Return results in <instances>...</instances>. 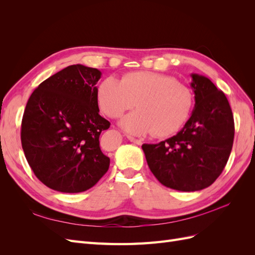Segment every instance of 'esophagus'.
Returning a JSON list of instances; mask_svg holds the SVG:
<instances>
[{"label": "esophagus", "mask_w": 255, "mask_h": 255, "mask_svg": "<svg viewBox=\"0 0 255 255\" xmlns=\"http://www.w3.org/2000/svg\"><path fill=\"white\" fill-rule=\"evenodd\" d=\"M128 138L129 141H132V142H134V143H136V144H141V143H142V141H141L140 139H137V138H134V137H132V136H128Z\"/></svg>", "instance_id": "1"}]
</instances>
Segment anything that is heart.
Segmentation results:
<instances>
[{"mask_svg":"<svg viewBox=\"0 0 255 255\" xmlns=\"http://www.w3.org/2000/svg\"><path fill=\"white\" fill-rule=\"evenodd\" d=\"M98 105L107 117L118 118L136 105L138 111L120 120V127L135 136L152 133L167 137L176 133L194 106L191 89L170 75L150 71L130 72L120 82L107 78L97 92Z\"/></svg>","mask_w":255,"mask_h":255,"instance_id":"heart-1","label":"heart"}]
</instances>
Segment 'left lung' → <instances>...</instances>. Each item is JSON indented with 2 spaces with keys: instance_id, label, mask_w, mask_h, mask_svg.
Listing matches in <instances>:
<instances>
[{
  "instance_id": "8db88e82",
  "label": "left lung",
  "mask_w": 255,
  "mask_h": 255,
  "mask_svg": "<svg viewBox=\"0 0 255 255\" xmlns=\"http://www.w3.org/2000/svg\"><path fill=\"white\" fill-rule=\"evenodd\" d=\"M195 109L175 136L142 144L146 163L166 187L204 189L225 169L234 140V119L226 95L203 75L192 73Z\"/></svg>"
}]
</instances>
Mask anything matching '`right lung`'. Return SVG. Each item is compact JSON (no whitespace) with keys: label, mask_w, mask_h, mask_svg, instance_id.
Masks as SVG:
<instances>
[{"label":"right lung","mask_w":255,"mask_h":255,"mask_svg":"<svg viewBox=\"0 0 255 255\" xmlns=\"http://www.w3.org/2000/svg\"><path fill=\"white\" fill-rule=\"evenodd\" d=\"M101 71L72 65L50 76L29 97L21 142L29 167L45 186L75 194L91 188L107 172L110 157L99 137L111 123L99 115Z\"/></svg>","instance_id":"right-lung-1"}]
</instances>
